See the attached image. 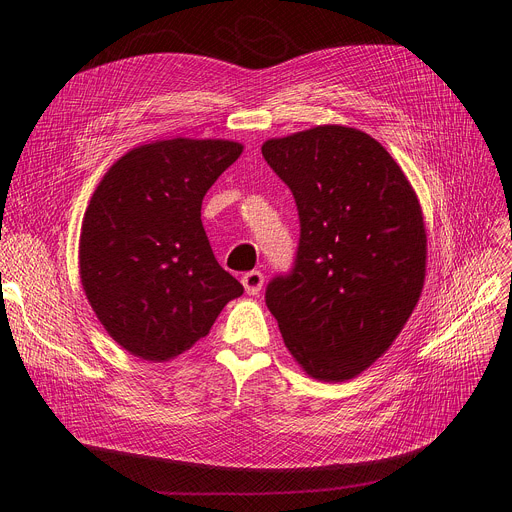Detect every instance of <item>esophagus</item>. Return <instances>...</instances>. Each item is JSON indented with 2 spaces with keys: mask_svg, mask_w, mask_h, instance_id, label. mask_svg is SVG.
Instances as JSON below:
<instances>
[{
  "mask_svg": "<svg viewBox=\"0 0 512 512\" xmlns=\"http://www.w3.org/2000/svg\"><path fill=\"white\" fill-rule=\"evenodd\" d=\"M263 282H265V278H263V274L257 272V270L247 272L245 276H242V286H245L247 294H259Z\"/></svg>",
  "mask_w": 512,
  "mask_h": 512,
  "instance_id": "obj_1",
  "label": "esophagus"
}]
</instances>
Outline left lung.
Wrapping results in <instances>:
<instances>
[{
    "label": "left lung",
    "instance_id": "obj_1",
    "mask_svg": "<svg viewBox=\"0 0 512 512\" xmlns=\"http://www.w3.org/2000/svg\"><path fill=\"white\" fill-rule=\"evenodd\" d=\"M261 153L301 222L297 259L267 284V309L311 378L351 380L388 351L419 301V199L392 155L357 128L315 126L265 141Z\"/></svg>",
    "mask_w": 512,
    "mask_h": 512
}]
</instances>
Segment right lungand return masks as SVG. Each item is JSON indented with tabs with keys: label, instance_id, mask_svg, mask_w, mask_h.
Here are the masks:
<instances>
[{
	"label": "right lung",
	"instance_id": "right-lung-1",
	"mask_svg": "<svg viewBox=\"0 0 512 512\" xmlns=\"http://www.w3.org/2000/svg\"><path fill=\"white\" fill-rule=\"evenodd\" d=\"M222 139L130 149L85 211L80 282L107 330L134 357L164 363L209 334L242 284L215 261L201 222L211 184L240 157Z\"/></svg>",
	"mask_w": 512,
	"mask_h": 512
}]
</instances>
